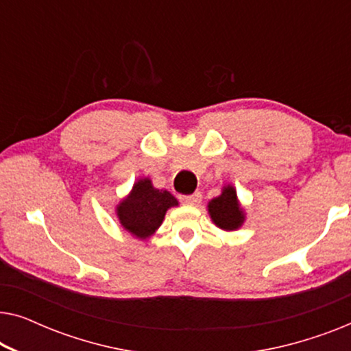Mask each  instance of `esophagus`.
<instances>
[{"label": "esophagus", "instance_id": "esophagus-1", "mask_svg": "<svg viewBox=\"0 0 351 351\" xmlns=\"http://www.w3.org/2000/svg\"><path fill=\"white\" fill-rule=\"evenodd\" d=\"M180 201H182V203L190 204V206L199 204L201 193H199V191H195V193H191V195H184V196H180Z\"/></svg>", "mask_w": 351, "mask_h": 351}]
</instances>
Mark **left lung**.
I'll return each mask as SVG.
<instances>
[{
	"label": "left lung",
	"mask_w": 351,
	"mask_h": 351,
	"mask_svg": "<svg viewBox=\"0 0 351 351\" xmlns=\"http://www.w3.org/2000/svg\"><path fill=\"white\" fill-rule=\"evenodd\" d=\"M208 208L213 222L222 230L232 232V230L241 227L244 222V213L243 209L239 208L237 190H234L232 185L223 186L222 195L210 199Z\"/></svg>",
	"instance_id": "obj_1"
}]
</instances>
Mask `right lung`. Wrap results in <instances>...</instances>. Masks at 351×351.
Listing matches in <instances>:
<instances>
[{"mask_svg": "<svg viewBox=\"0 0 351 351\" xmlns=\"http://www.w3.org/2000/svg\"><path fill=\"white\" fill-rule=\"evenodd\" d=\"M177 204L179 201L169 191L155 189L150 179H141L119 203L117 214L124 230L138 239H147L162 223L166 210Z\"/></svg>", "mask_w": 351, "mask_h": 351, "instance_id": "1", "label": "right lung"}]
</instances>
